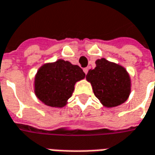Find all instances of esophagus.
Instances as JSON below:
<instances>
[{
  "label": "esophagus",
  "instance_id": "34e87169",
  "mask_svg": "<svg viewBox=\"0 0 155 155\" xmlns=\"http://www.w3.org/2000/svg\"><path fill=\"white\" fill-rule=\"evenodd\" d=\"M88 71H89V68H87V67H86V68H84V71L85 74L88 73Z\"/></svg>",
  "mask_w": 155,
  "mask_h": 155
}]
</instances>
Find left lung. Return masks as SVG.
Here are the masks:
<instances>
[{
    "instance_id": "8db88e82",
    "label": "left lung",
    "mask_w": 155,
    "mask_h": 155,
    "mask_svg": "<svg viewBox=\"0 0 155 155\" xmlns=\"http://www.w3.org/2000/svg\"><path fill=\"white\" fill-rule=\"evenodd\" d=\"M96 66L90 69L86 79L92 85L94 95L107 108L123 104L131 91V80L122 65L106 60L95 61Z\"/></svg>"
}]
</instances>
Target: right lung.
Here are the masks:
<instances>
[{"label": "right lung", "instance_id": "obj_1", "mask_svg": "<svg viewBox=\"0 0 155 155\" xmlns=\"http://www.w3.org/2000/svg\"><path fill=\"white\" fill-rule=\"evenodd\" d=\"M85 78L78 65L60 59L38 69L34 79V92L43 104L61 108L68 103L76 83Z\"/></svg>", "mask_w": 155, "mask_h": 155}]
</instances>
